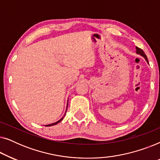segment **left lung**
Here are the masks:
<instances>
[{
  "label": "left lung",
  "mask_w": 160,
  "mask_h": 160,
  "mask_svg": "<svg viewBox=\"0 0 160 160\" xmlns=\"http://www.w3.org/2000/svg\"><path fill=\"white\" fill-rule=\"evenodd\" d=\"M135 49H136V54H140V55L143 57V58H144V59H145L146 62H147V63L148 64V58L147 57H146V55L145 54V53H144V52L141 49H140V48L138 47H135Z\"/></svg>",
  "instance_id": "left-lung-1"
}]
</instances>
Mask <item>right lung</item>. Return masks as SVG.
I'll list each match as a JSON object with an SVG mask.
<instances>
[{"instance_id":"add662e5","label":"right lung","mask_w":160,"mask_h":160,"mask_svg":"<svg viewBox=\"0 0 160 160\" xmlns=\"http://www.w3.org/2000/svg\"><path fill=\"white\" fill-rule=\"evenodd\" d=\"M67 108H68V103H67V108H66V111H67ZM65 113H66V111H65V114H64V116H63V117L61 118V119H60V120H58V122H54V123H52V124H47V125H45V126H47V127H50V126H53V125H55V124H58L59 122H60L61 121H62V119L63 118H64V117H65Z\"/></svg>"}]
</instances>
